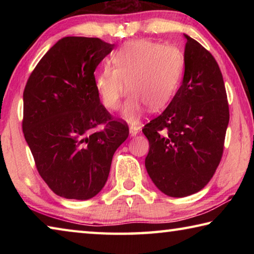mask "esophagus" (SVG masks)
<instances>
[{
	"label": "esophagus",
	"mask_w": 254,
	"mask_h": 254,
	"mask_svg": "<svg viewBox=\"0 0 254 254\" xmlns=\"http://www.w3.org/2000/svg\"><path fill=\"white\" fill-rule=\"evenodd\" d=\"M137 133H139V128L135 127H130V135L131 136H135Z\"/></svg>",
	"instance_id": "1"
}]
</instances>
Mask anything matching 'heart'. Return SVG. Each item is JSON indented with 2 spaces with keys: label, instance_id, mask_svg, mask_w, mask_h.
I'll return each mask as SVG.
<instances>
[{
  "label": "heart",
  "instance_id": "obj_1",
  "mask_svg": "<svg viewBox=\"0 0 254 254\" xmlns=\"http://www.w3.org/2000/svg\"><path fill=\"white\" fill-rule=\"evenodd\" d=\"M95 76L97 95L106 109L117 110L127 89L122 109L124 119L136 123L145 107L159 111L177 93L185 69V58L177 47L140 39L123 44ZM129 87L127 88V86Z\"/></svg>",
  "mask_w": 254,
  "mask_h": 254
}]
</instances>
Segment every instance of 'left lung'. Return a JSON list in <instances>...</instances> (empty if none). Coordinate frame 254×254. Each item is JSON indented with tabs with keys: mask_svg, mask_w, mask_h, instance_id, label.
Masks as SVG:
<instances>
[{
	"mask_svg": "<svg viewBox=\"0 0 254 254\" xmlns=\"http://www.w3.org/2000/svg\"><path fill=\"white\" fill-rule=\"evenodd\" d=\"M183 84L162 113L145 124V168L163 194L185 197L203 189L224 150L229 102L213 55L185 34Z\"/></svg>",
	"mask_w": 254,
	"mask_h": 254,
	"instance_id": "1",
	"label": "left lung"
}]
</instances>
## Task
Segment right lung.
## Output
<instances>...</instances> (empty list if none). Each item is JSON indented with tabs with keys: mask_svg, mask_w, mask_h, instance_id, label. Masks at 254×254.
I'll use <instances>...</instances> for the list:
<instances>
[{
	"mask_svg": "<svg viewBox=\"0 0 254 254\" xmlns=\"http://www.w3.org/2000/svg\"><path fill=\"white\" fill-rule=\"evenodd\" d=\"M65 37L40 59L23 92L22 130L37 170L56 195L86 200L102 190L114 152L128 136L100 101L95 71L114 48Z\"/></svg>",
	"mask_w": 254,
	"mask_h": 254,
	"instance_id": "add662e5",
	"label": "right lung"
}]
</instances>
